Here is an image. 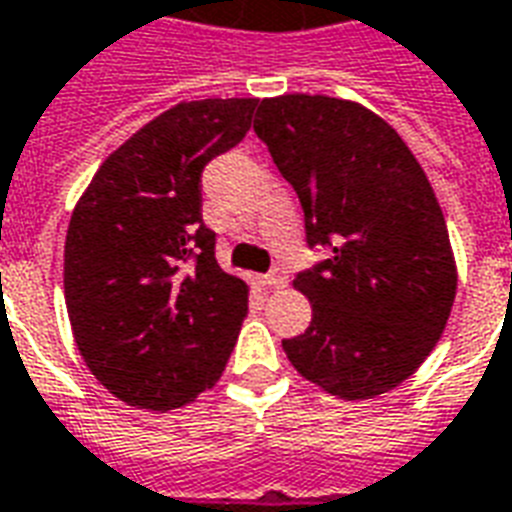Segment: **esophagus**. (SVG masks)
Returning a JSON list of instances; mask_svg holds the SVG:
<instances>
[{"mask_svg": "<svg viewBox=\"0 0 512 512\" xmlns=\"http://www.w3.org/2000/svg\"><path fill=\"white\" fill-rule=\"evenodd\" d=\"M286 283H289V275L283 267H275L270 275H264V286H270V289H283Z\"/></svg>", "mask_w": 512, "mask_h": 512, "instance_id": "obj_1", "label": "esophagus"}]
</instances>
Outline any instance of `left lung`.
Returning <instances> with one entry per match:
<instances>
[{
  "label": "left lung",
  "instance_id": "1",
  "mask_svg": "<svg viewBox=\"0 0 512 512\" xmlns=\"http://www.w3.org/2000/svg\"><path fill=\"white\" fill-rule=\"evenodd\" d=\"M253 130L297 190L308 245L330 253L294 278L313 316L283 352L338 398L393 390L431 354L455 300L453 248L431 182L404 138L352 100L267 98Z\"/></svg>",
  "mask_w": 512,
  "mask_h": 512
}]
</instances>
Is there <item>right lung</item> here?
Instances as JSON below:
<instances>
[{
    "mask_svg": "<svg viewBox=\"0 0 512 512\" xmlns=\"http://www.w3.org/2000/svg\"><path fill=\"white\" fill-rule=\"evenodd\" d=\"M256 98L177 103L111 152L65 240V302L84 363L138 409H177L218 382L248 283L215 261L201 171L251 130Z\"/></svg>",
    "mask_w": 512,
    "mask_h": 512,
    "instance_id": "right-lung-1",
    "label": "right lung"
}]
</instances>
